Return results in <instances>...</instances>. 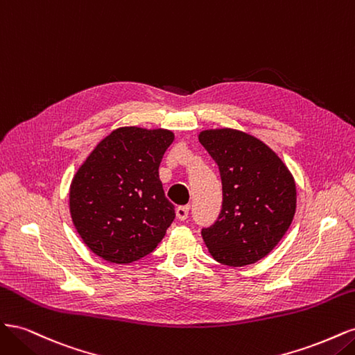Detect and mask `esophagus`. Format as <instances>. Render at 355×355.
I'll list each match as a JSON object with an SVG mask.
<instances>
[{"mask_svg":"<svg viewBox=\"0 0 355 355\" xmlns=\"http://www.w3.org/2000/svg\"><path fill=\"white\" fill-rule=\"evenodd\" d=\"M188 213H189V207L188 206H179V207H176V218L179 220H185L188 218Z\"/></svg>","mask_w":355,"mask_h":355,"instance_id":"1","label":"esophagus"}]
</instances>
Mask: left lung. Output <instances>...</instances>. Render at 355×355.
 Instances as JSON below:
<instances>
[{"label":"left lung","instance_id":"1","mask_svg":"<svg viewBox=\"0 0 355 355\" xmlns=\"http://www.w3.org/2000/svg\"><path fill=\"white\" fill-rule=\"evenodd\" d=\"M219 167L222 210L201 235L219 263L244 266L261 261L280 243L293 220L296 185L283 161L259 139L216 128L198 135Z\"/></svg>","mask_w":355,"mask_h":355}]
</instances>
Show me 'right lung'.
Returning a JSON list of instances; mask_svg holds the SVG:
<instances>
[{"mask_svg":"<svg viewBox=\"0 0 355 355\" xmlns=\"http://www.w3.org/2000/svg\"><path fill=\"white\" fill-rule=\"evenodd\" d=\"M173 133L121 127L93 149L69 191L72 222L89 249L112 263L151 253L175 219L158 167Z\"/></svg>","mask_w":355,"mask_h":355,"instance_id":"add662e5","label":"right lung"}]
</instances>
